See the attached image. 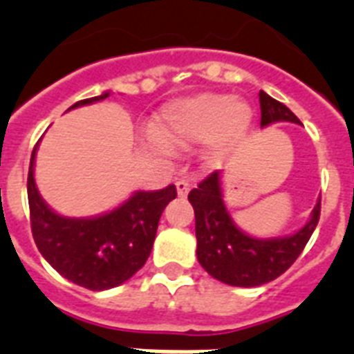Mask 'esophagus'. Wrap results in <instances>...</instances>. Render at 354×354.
Segmentation results:
<instances>
[{"label": "esophagus", "mask_w": 354, "mask_h": 354, "mask_svg": "<svg viewBox=\"0 0 354 354\" xmlns=\"http://www.w3.org/2000/svg\"><path fill=\"white\" fill-rule=\"evenodd\" d=\"M175 187H177L179 196H186L187 192H189V187H192V184H189V180L187 179H179L177 183H175Z\"/></svg>", "instance_id": "obj_1"}]
</instances>
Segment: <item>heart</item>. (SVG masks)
<instances>
[{
	"instance_id": "b5f03b06",
	"label": "heart",
	"mask_w": 354,
	"mask_h": 354,
	"mask_svg": "<svg viewBox=\"0 0 354 354\" xmlns=\"http://www.w3.org/2000/svg\"><path fill=\"white\" fill-rule=\"evenodd\" d=\"M252 109L223 93H198L162 111L161 131L150 129L149 142L159 150L209 142L207 159L216 161L248 129Z\"/></svg>"
}]
</instances>
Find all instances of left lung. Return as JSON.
Masks as SVG:
<instances>
[{"label":"left lung","mask_w":354,"mask_h":354,"mask_svg":"<svg viewBox=\"0 0 354 354\" xmlns=\"http://www.w3.org/2000/svg\"><path fill=\"white\" fill-rule=\"evenodd\" d=\"M261 126L274 122H301L286 104L266 92L259 93ZM187 200L195 209L196 257L200 266L220 282L234 287H257L286 273L306 246L317 227L321 198L303 228L292 236L257 239L236 227L227 211L218 170L192 189Z\"/></svg>","instance_id":"8db88e82"}]
</instances>
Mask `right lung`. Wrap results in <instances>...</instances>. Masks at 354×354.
I'll use <instances>...</instances> for the list:
<instances>
[{"instance_id": "obj_1", "label": "right lung", "mask_w": 354, "mask_h": 354, "mask_svg": "<svg viewBox=\"0 0 354 354\" xmlns=\"http://www.w3.org/2000/svg\"><path fill=\"white\" fill-rule=\"evenodd\" d=\"M109 92L72 104L68 109L102 101ZM28 171V202L33 239L42 257L62 277L90 290H106L142 270L154 245L158 223L168 202L177 196L174 184L158 192H136L113 211L93 218H67L53 211L37 189L33 167Z\"/></svg>"}]
</instances>
